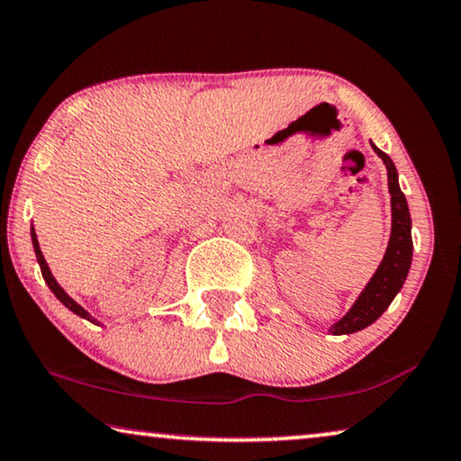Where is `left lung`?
Listing matches in <instances>:
<instances>
[{"instance_id":"8db88e82","label":"left lung","mask_w":461,"mask_h":461,"mask_svg":"<svg viewBox=\"0 0 461 461\" xmlns=\"http://www.w3.org/2000/svg\"><path fill=\"white\" fill-rule=\"evenodd\" d=\"M371 148H374L377 156L384 159L385 170H388V188L392 194V233L388 250L384 254V260L379 262L375 275L371 276L367 285H365V289L361 291V295L357 297L353 308H350L339 322L330 326V332L334 336L359 332L369 324H374L375 320L390 308L393 297L400 294L412 262L411 211H408L404 193L400 191L396 166H393L388 153L375 148L374 143H371Z\"/></svg>"}]
</instances>
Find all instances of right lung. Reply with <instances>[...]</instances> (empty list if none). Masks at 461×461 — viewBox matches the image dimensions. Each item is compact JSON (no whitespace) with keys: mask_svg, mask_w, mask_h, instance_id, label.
Returning <instances> with one entry per match:
<instances>
[{"mask_svg":"<svg viewBox=\"0 0 461 461\" xmlns=\"http://www.w3.org/2000/svg\"><path fill=\"white\" fill-rule=\"evenodd\" d=\"M31 238H32L34 254H36V260H39V267H41L42 279H45V283L49 285V289L53 291L55 297L59 299V302L65 305V308H68V310H71L73 313H76V316L84 318V320H87V322H92V324H98V320H96V318H92V316H90V312H86V310L82 308V305H79L77 302H73V299H71L68 294H65L61 285L55 281V276H53V273H50V268H49V265H47V260H45V257H42V252H41L39 238H36V231H34V228H31ZM98 326H100V324H98Z\"/></svg>","mask_w":461,"mask_h":461,"instance_id":"1","label":"right lung"}]
</instances>
